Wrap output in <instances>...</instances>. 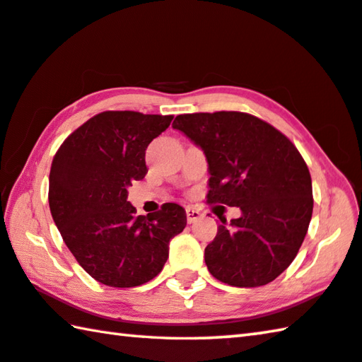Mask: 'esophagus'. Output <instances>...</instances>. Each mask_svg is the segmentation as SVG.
<instances>
[{"instance_id": "1", "label": "esophagus", "mask_w": 362, "mask_h": 362, "mask_svg": "<svg viewBox=\"0 0 362 362\" xmlns=\"http://www.w3.org/2000/svg\"><path fill=\"white\" fill-rule=\"evenodd\" d=\"M185 212H187V222L188 223H194L196 220H199L201 217H203V214H201L198 209H194V207H187Z\"/></svg>"}]
</instances>
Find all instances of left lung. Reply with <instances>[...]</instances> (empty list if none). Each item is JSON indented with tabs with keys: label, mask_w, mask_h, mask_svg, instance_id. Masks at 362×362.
Here are the masks:
<instances>
[{
	"label": "left lung",
	"mask_w": 362,
	"mask_h": 362,
	"mask_svg": "<svg viewBox=\"0 0 362 362\" xmlns=\"http://www.w3.org/2000/svg\"><path fill=\"white\" fill-rule=\"evenodd\" d=\"M209 164L207 203L240 207L204 249L214 278L235 287L272 283L296 259L313 214L311 175L283 132L241 112L179 115L173 122Z\"/></svg>",
	"instance_id": "obj_1"
}]
</instances>
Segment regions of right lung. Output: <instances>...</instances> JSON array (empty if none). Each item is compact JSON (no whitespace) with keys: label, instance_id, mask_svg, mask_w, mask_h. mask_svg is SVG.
<instances>
[{"label":"right lung","instance_id":"obj_1","mask_svg":"<svg viewBox=\"0 0 362 362\" xmlns=\"http://www.w3.org/2000/svg\"><path fill=\"white\" fill-rule=\"evenodd\" d=\"M174 116L102 112L60 145L49 174V207L66 247L95 281L136 287L161 272L187 225L182 206L136 216L127 187L146 174L145 150Z\"/></svg>","mask_w":362,"mask_h":362}]
</instances>
